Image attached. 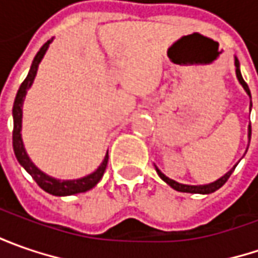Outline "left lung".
<instances>
[{
	"instance_id": "obj_1",
	"label": "left lung",
	"mask_w": 258,
	"mask_h": 258,
	"mask_svg": "<svg viewBox=\"0 0 258 258\" xmlns=\"http://www.w3.org/2000/svg\"><path fill=\"white\" fill-rule=\"evenodd\" d=\"M235 73H237V79H238V82L241 83V86L244 87V90L247 92V94L251 97V94H250V89H248V86L247 83L244 82L243 76H241V72H240V63H238V60L235 58ZM248 138L251 139V124L248 126ZM156 168V166H155ZM235 168H233L231 171H228V172L225 173L224 176H221L220 179H217L215 182L213 183H208V185H183V183L176 182V181H173V179H169L168 176H165L164 173L161 172L158 168H156V172L158 175L162 178V181L168 183L169 186H172L173 189H176V191H179V192H191V194H211L214 191H217V189H220L221 186H223L224 183L228 181V178L231 176V173Z\"/></svg>"
}]
</instances>
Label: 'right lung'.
Wrapping results in <instances>:
<instances>
[{"label":"right lung","mask_w":258,"mask_h":258,"mask_svg":"<svg viewBox=\"0 0 258 258\" xmlns=\"http://www.w3.org/2000/svg\"><path fill=\"white\" fill-rule=\"evenodd\" d=\"M53 40V38H51ZM51 40H48L41 48L40 51L37 53V55L33 60V64L31 69L28 72V76L25 77V80L21 83L17 96H15L14 106H13V117H14V129H13V148H14V154L17 161L20 162V165L24 168L27 172L33 176L37 185L44 189L45 192L55 195V197H64V195H73V194H80L86 192L89 189H92L93 186H96V183L99 182L103 176L104 171H106V166H107V161H109V155L106 154L104 156L103 162L102 165L97 168V171L90 175H87L85 178H80V179H73V181H58L54 179L48 175H45L44 172H41L37 166H35L28 155L25 154L24 145H23V139H21V119H23V102H24L25 93L28 90V87L33 85V80H34L35 75H37V69L38 64L41 61V58L44 57L45 51L48 48V45L51 43Z\"/></svg>","instance_id":"add662e5"}]
</instances>
